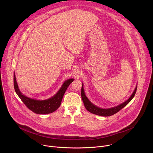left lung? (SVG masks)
I'll return each mask as SVG.
<instances>
[{
  "instance_id": "obj_1",
  "label": "left lung",
  "mask_w": 153,
  "mask_h": 153,
  "mask_svg": "<svg viewBox=\"0 0 153 153\" xmlns=\"http://www.w3.org/2000/svg\"><path fill=\"white\" fill-rule=\"evenodd\" d=\"M137 86H136V88H135L133 93L132 94V95L130 96V97L126 101H125L123 103H122L116 107H113V108H109V109H102V108H99V107L95 106L94 105H93L88 99V98L86 97L85 94L84 93V90H83V84H82V89H81V96H82V100L84 103V106H85V108L89 112H90L93 114L98 115V116L108 117V116H111L112 115H114V114L119 112L120 110H122L123 108H124L131 100L133 99V98L135 96V94L137 91Z\"/></svg>"
}]
</instances>
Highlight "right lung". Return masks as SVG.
<instances>
[{"label":"right lung","mask_w":153,"mask_h":153,"mask_svg":"<svg viewBox=\"0 0 153 153\" xmlns=\"http://www.w3.org/2000/svg\"><path fill=\"white\" fill-rule=\"evenodd\" d=\"M73 80V79H70L65 81L55 96L49 99L44 100H37L28 98L22 94L18 88L15 74L14 75V88L19 98L31 111L39 114H46L51 113L59 108L65 91Z\"/></svg>","instance_id":"1"}]
</instances>
